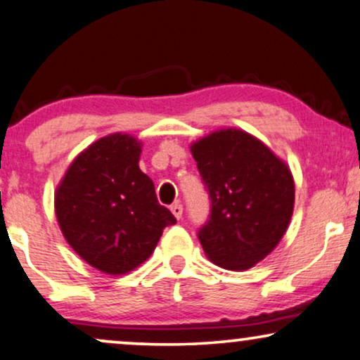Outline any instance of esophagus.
Masks as SVG:
<instances>
[{
  "label": "esophagus",
  "instance_id": "esophagus-1",
  "mask_svg": "<svg viewBox=\"0 0 360 360\" xmlns=\"http://www.w3.org/2000/svg\"><path fill=\"white\" fill-rule=\"evenodd\" d=\"M172 214L175 215L176 220L181 219V214H184V207H181V203H173V205L170 207Z\"/></svg>",
  "mask_w": 360,
  "mask_h": 360
}]
</instances>
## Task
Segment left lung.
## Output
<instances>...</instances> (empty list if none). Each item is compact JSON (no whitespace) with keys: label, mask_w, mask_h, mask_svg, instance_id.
<instances>
[{"label":"left lung","mask_w":360,"mask_h":360,"mask_svg":"<svg viewBox=\"0 0 360 360\" xmlns=\"http://www.w3.org/2000/svg\"><path fill=\"white\" fill-rule=\"evenodd\" d=\"M190 152L212 200L210 219L198 232L205 255L221 269H252L278 245L290 224V168L240 128L208 133Z\"/></svg>","instance_id":"1"}]
</instances>
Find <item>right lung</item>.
<instances>
[{
  "mask_svg": "<svg viewBox=\"0 0 360 360\" xmlns=\"http://www.w3.org/2000/svg\"><path fill=\"white\" fill-rule=\"evenodd\" d=\"M141 141L112 133L77 155L55 192L61 233L100 272H131L153 254L167 225L176 224L160 205L155 185L140 170Z\"/></svg>",
  "mask_w": 360,
  "mask_h": 360,
  "instance_id": "1",
  "label": "right lung"
}]
</instances>
